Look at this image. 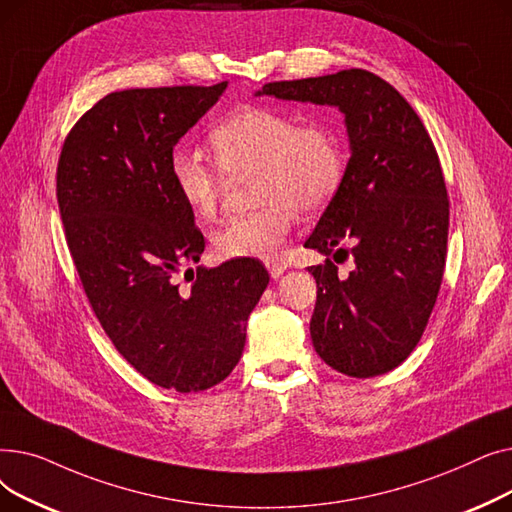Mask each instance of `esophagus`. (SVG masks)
I'll return each mask as SVG.
<instances>
[{"mask_svg": "<svg viewBox=\"0 0 512 512\" xmlns=\"http://www.w3.org/2000/svg\"><path fill=\"white\" fill-rule=\"evenodd\" d=\"M265 265H267V270H270L272 278H280L286 272V263L280 259H267Z\"/></svg>", "mask_w": 512, "mask_h": 512, "instance_id": "34e87169", "label": "esophagus"}]
</instances>
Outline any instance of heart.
<instances>
[{"label": "heart", "mask_w": 512, "mask_h": 512, "mask_svg": "<svg viewBox=\"0 0 512 512\" xmlns=\"http://www.w3.org/2000/svg\"><path fill=\"white\" fill-rule=\"evenodd\" d=\"M213 159L176 147L170 174L180 199L199 220L218 215L228 178L253 174L255 211L232 218L213 238L226 259L280 255L299 220V209L317 213L336 197L346 172L340 130L326 120L301 122L267 105H242L209 132Z\"/></svg>", "instance_id": "heart-1"}]
</instances>
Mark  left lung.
<instances>
[{
	"mask_svg": "<svg viewBox=\"0 0 512 512\" xmlns=\"http://www.w3.org/2000/svg\"><path fill=\"white\" fill-rule=\"evenodd\" d=\"M257 95L344 114L351 159L305 247L351 253L355 267L338 276L330 257L307 267L317 282L309 330L317 355L344 375L392 371L421 340L444 276L450 203L438 151L409 101L361 68L276 80Z\"/></svg>",
	"mask_w": 512,
	"mask_h": 512,
	"instance_id": "1",
	"label": "left lung"
}]
</instances>
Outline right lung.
Wrapping results in <instances>:
<instances>
[{"instance_id":"add662e5","label":"right lung","mask_w":512,"mask_h":512,"mask_svg":"<svg viewBox=\"0 0 512 512\" xmlns=\"http://www.w3.org/2000/svg\"><path fill=\"white\" fill-rule=\"evenodd\" d=\"M228 83L116 91L80 116L58 161V205L80 284L116 351L149 382L201 392L240 361L270 282L259 259L197 263L205 238L170 155Z\"/></svg>"}]
</instances>
